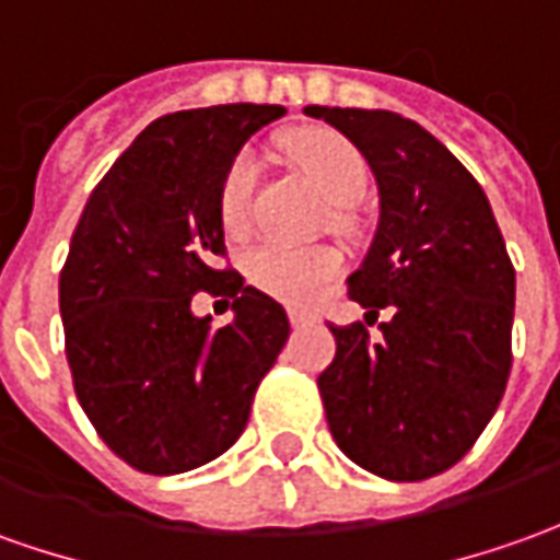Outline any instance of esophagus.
<instances>
[{
    "label": "esophagus",
    "instance_id": "esophagus-1",
    "mask_svg": "<svg viewBox=\"0 0 560 560\" xmlns=\"http://www.w3.org/2000/svg\"><path fill=\"white\" fill-rule=\"evenodd\" d=\"M288 318H291V325H294V328H303V325H310V322H315V312H310V310H288Z\"/></svg>",
    "mask_w": 560,
    "mask_h": 560
}]
</instances>
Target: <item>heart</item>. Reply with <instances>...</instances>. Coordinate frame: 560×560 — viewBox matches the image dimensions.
Segmentation results:
<instances>
[{
    "label": "heart",
    "instance_id": "obj_1",
    "mask_svg": "<svg viewBox=\"0 0 560 560\" xmlns=\"http://www.w3.org/2000/svg\"><path fill=\"white\" fill-rule=\"evenodd\" d=\"M284 152L294 168L330 205H352L368 186V162L343 135L328 128H303L284 137ZM257 189V155L242 150L226 168L220 186V217L230 232H242L250 220ZM340 272V257L330 248H300L264 242L245 257L248 281L281 303H310Z\"/></svg>",
    "mask_w": 560,
    "mask_h": 560
}]
</instances>
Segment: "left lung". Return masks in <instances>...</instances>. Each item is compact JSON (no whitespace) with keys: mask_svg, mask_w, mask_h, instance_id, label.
<instances>
[{"mask_svg":"<svg viewBox=\"0 0 560 560\" xmlns=\"http://www.w3.org/2000/svg\"><path fill=\"white\" fill-rule=\"evenodd\" d=\"M371 165L380 223L349 296L389 310L380 337L330 334L318 376L334 441L386 481L451 469L500 408L512 368L515 269L478 180L441 140L389 109L306 106ZM368 322V318H364Z\"/></svg>","mask_w":560,"mask_h":560,"instance_id":"left-lung-1","label":"left lung"}]
</instances>
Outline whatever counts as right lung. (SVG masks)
Returning <instances> with one entry per match:
<instances>
[{
    "label": "right lung",
    "mask_w": 560,
    "mask_h": 560,
    "mask_svg": "<svg viewBox=\"0 0 560 560\" xmlns=\"http://www.w3.org/2000/svg\"><path fill=\"white\" fill-rule=\"evenodd\" d=\"M276 104L184 109L147 125L94 186L60 272L72 386L91 425L128 466L199 469L245 432L254 392L288 343V315L223 254L220 186ZM233 296L210 328L191 294Z\"/></svg>",
    "instance_id": "add662e5"
}]
</instances>
